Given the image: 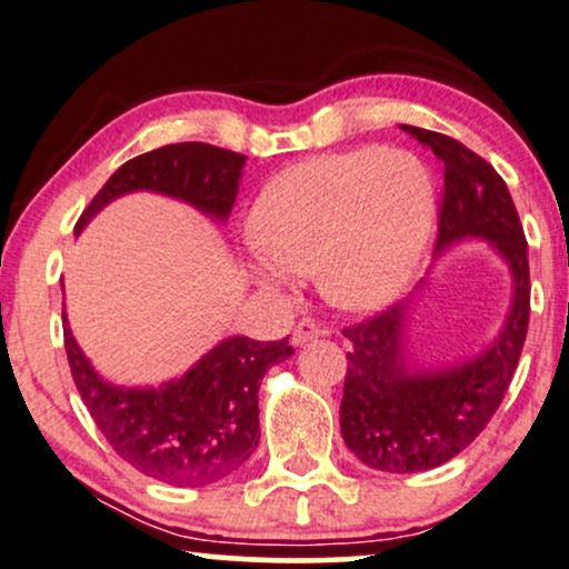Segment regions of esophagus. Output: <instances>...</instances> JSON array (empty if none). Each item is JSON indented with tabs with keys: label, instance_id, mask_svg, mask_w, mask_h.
<instances>
[{
	"label": "esophagus",
	"instance_id": "34e87169",
	"mask_svg": "<svg viewBox=\"0 0 569 569\" xmlns=\"http://www.w3.org/2000/svg\"><path fill=\"white\" fill-rule=\"evenodd\" d=\"M317 335H322V327H319L315 319H301V322H296V327H293L291 342L293 346H303V342L315 340Z\"/></svg>",
	"mask_w": 569,
	"mask_h": 569
}]
</instances>
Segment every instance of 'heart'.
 Instances as JSON below:
<instances>
[{"label":"heart","mask_w":569,"mask_h":569,"mask_svg":"<svg viewBox=\"0 0 569 569\" xmlns=\"http://www.w3.org/2000/svg\"><path fill=\"white\" fill-rule=\"evenodd\" d=\"M433 219V180L410 151L307 159L276 174L254 203L250 273L270 293L315 273L338 307L379 309L418 273Z\"/></svg>","instance_id":"heart-1"}]
</instances>
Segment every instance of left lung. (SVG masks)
I'll return each instance as SVG.
<instances>
[{
    "mask_svg": "<svg viewBox=\"0 0 569 569\" xmlns=\"http://www.w3.org/2000/svg\"><path fill=\"white\" fill-rule=\"evenodd\" d=\"M402 131L443 162L436 250L467 237L492 242L513 273V303L490 348L438 371H410L405 363L407 303L342 330L350 342L340 402L342 438L366 467L391 475L441 467L482 433L513 379L531 315L528 244L506 180L451 136L418 126H402Z\"/></svg>",
    "mask_w": 569,
    "mask_h": 569,
    "instance_id": "obj_1",
    "label": "left lung"
}]
</instances>
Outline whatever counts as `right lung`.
Returning a JSON list of instances; mask_svg holds the SVG:
<instances>
[{
  "label": "right lung",
  "mask_w": 569,
  "mask_h": 569,
  "mask_svg": "<svg viewBox=\"0 0 569 569\" xmlns=\"http://www.w3.org/2000/svg\"><path fill=\"white\" fill-rule=\"evenodd\" d=\"M242 167L244 154L213 143H167L118 167L74 229L79 234L102 206L131 190H154L227 219L237 201ZM61 315L63 348L79 397L123 461L159 482L203 487L250 459L260 441V379L270 366L293 353L288 338L276 342L229 338L180 379L159 389H123L94 373L71 338L67 311Z\"/></svg>",
  "instance_id": "1"
}]
</instances>
